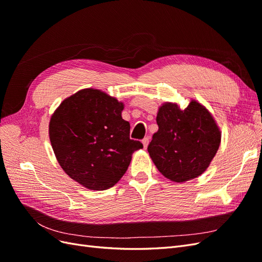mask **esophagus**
Instances as JSON below:
<instances>
[{
	"mask_svg": "<svg viewBox=\"0 0 262 262\" xmlns=\"http://www.w3.org/2000/svg\"><path fill=\"white\" fill-rule=\"evenodd\" d=\"M148 142H149V139H148V138H145V139H143V141H142V143H143V147H144V148L147 147Z\"/></svg>",
	"mask_w": 262,
	"mask_h": 262,
	"instance_id": "34e87169",
	"label": "esophagus"
}]
</instances>
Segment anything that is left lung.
Wrapping results in <instances>:
<instances>
[{
  "instance_id": "left-lung-1",
  "label": "left lung",
  "mask_w": 262,
  "mask_h": 262,
  "mask_svg": "<svg viewBox=\"0 0 262 262\" xmlns=\"http://www.w3.org/2000/svg\"><path fill=\"white\" fill-rule=\"evenodd\" d=\"M156 122L158 131L147 147L156 168L179 184L201 176L215 156L222 137L207 107L195 99L185 109L166 101L158 107Z\"/></svg>"
}]
</instances>
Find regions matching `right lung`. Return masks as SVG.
I'll use <instances>...</instances> for the list:
<instances>
[{
	"label": "right lung",
	"instance_id": "right-lung-1",
	"mask_svg": "<svg viewBox=\"0 0 262 262\" xmlns=\"http://www.w3.org/2000/svg\"><path fill=\"white\" fill-rule=\"evenodd\" d=\"M124 104L96 89L71 95L54 110L49 139L67 175L90 190L114 187L128 169L134 150L143 147L130 139L122 119Z\"/></svg>",
	"mask_w": 262,
	"mask_h": 262
}]
</instances>
